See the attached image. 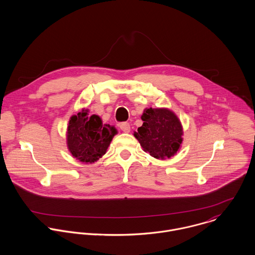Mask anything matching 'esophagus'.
<instances>
[{
	"mask_svg": "<svg viewBox=\"0 0 255 255\" xmlns=\"http://www.w3.org/2000/svg\"><path fill=\"white\" fill-rule=\"evenodd\" d=\"M120 128L124 132H129L130 131V126H129L128 123H122V124H120Z\"/></svg>",
	"mask_w": 255,
	"mask_h": 255,
	"instance_id": "esophagus-1",
	"label": "esophagus"
}]
</instances>
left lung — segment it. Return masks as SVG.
Masks as SVG:
<instances>
[{"instance_id":"8db88e82","label":"left lung","mask_w":255,"mask_h":255,"mask_svg":"<svg viewBox=\"0 0 255 255\" xmlns=\"http://www.w3.org/2000/svg\"><path fill=\"white\" fill-rule=\"evenodd\" d=\"M143 125L134 136L146 152L157 159L170 158L182 144V128L178 117L168 109H146Z\"/></svg>"}]
</instances>
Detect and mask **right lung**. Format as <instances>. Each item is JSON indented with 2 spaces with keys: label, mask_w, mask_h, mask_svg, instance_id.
<instances>
[{
  "label": "right lung",
  "mask_w": 255,
  "mask_h": 255,
  "mask_svg": "<svg viewBox=\"0 0 255 255\" xmlns=\"http://www.w3.org/2000/svg\"><path fill=\"white\" fill-rule=\"evenodd\" d=\"M116 133L117 130L114 127L103 125L98 116L89 117L87 111L82 110L70 120L68 146L77 160L92 163L106 153Z\"/></svg>",
  "instance_id": "add662e5"
}]
</instances>
